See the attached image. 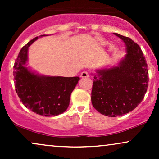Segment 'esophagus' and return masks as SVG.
<instances>
[{
	"mask_svg": "<svg viewBox=\"0 0 159 159\" xmlns=\"http://www.w3.org/2000/svg\"><path fill=\"white\" fill-rule=\"evenodd\" d=\"M81 78H87V77H89L88 72H86V71H84V72H82L81 74Z\"/></svg>",
	"mask_w": 159,
	"mask_h": 159,
	"instance_id": "esophagus-1",
	"label": "esophagus"
}]
</instances>
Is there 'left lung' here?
<instances>
[{"mask_svg":"<svg viewBox=\"0 0 159 159\" xmlns=\"http://www.w3.org/2000/svg\"><path fill=\"white\" fill-rule=\"evenodd\" d=\"M126 45V54L117 66L96 70L91 101L100 114L115 117L134 110L148 88L147 63L140 47L130 38L114 33Z\"/></svg>","mask_w":159,"mask_h":159,"instance_id":"8db88e82","label":"left lung"}]
</instances>
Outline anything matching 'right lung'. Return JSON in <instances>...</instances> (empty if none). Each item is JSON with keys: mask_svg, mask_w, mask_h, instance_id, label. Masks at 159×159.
Listing matches in <instances>:
<instances>
[{"mask_svg": "<svg viewBox=\"0 0 159 159\" xmlns=\"http://www.w3.org/2000/svg\"><path fill=\"white\" fill-rule=\"evenodd\" d=\"M37 39L38 36L22 47L16 60V91L23 105L33 112L43 116H57L69 107L71 93L80 78L41 75L27 68L28 48Z\"/></svg>", "mask_w": 159, "mask_h": 159, "instance_id": "add662e5", "label": "right lung"}]
</instances>
